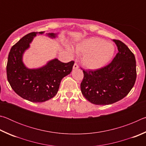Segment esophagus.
<instances>
[{"instance_id":"obj_1","label":"esophagus","mask_w":146,"mask_h":146,"mask_svg":"<svg viewBox=\"0 0 146 146\" xmlns=\"http://www.w3.org/2000/svg\"><path fill=\"white\" fill-rule=\"evenodd\" d=\"M78 64H76V63L74 64V65H73V69H74V70H76V69H78Z\"/></svg>"}]
</instances>
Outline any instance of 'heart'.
<instances>
[{"mask_svg": "<svg viewBox=\"0 0 146 146\" xmlns=\"http://www.w3.org/2000/svg\"><path fill=\"white\" fill-rule=\"evenodd\" d=\"M75 52L82 55L83 66L90 70H98L107 64L114 55L115 48L104 39L91 37L84 39L75 48Z\"/></svg>", "mask_w": 146, "mask_h": 146, "instance_id": "b5f03b06", "label": "heart"}]
</instances>
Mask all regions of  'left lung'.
Masks as SVG:
<instances>
[{
  "instance_id": "left-lung-1",
  "label": "left lung",
  "mask_w": 146,
  "mask_h": 146,
  "mask_svg": "<svg viewBox=\"0 0 146 146\" xmlns=\"http://www.w3.org/2000/svg\"><path fill=\"white\" fill-rule=\"evenodd\" d=\"M118 53L111 62L96 70H83L80 84L82 95L96 105H109L124 98L134 86L137 78L136 60L124 43L113 40Z\"/></svg>"
}]
</instances>
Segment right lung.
I'll list each match as a JSON object with an SVG mask.
<instances>
[{"label": "right lung", "mask_w": 146, "mask_h": 146, "mask_svg": "<svg viewBox=\"0 0 146 146\" xmlns=\"http://www.w3.org/2000/svg\"><path fill=\"white\" fill-rule=\"evenodd\" d=\"M44 33L32 32L20 39L11 48L6 66L7 78L11 88L20 97L33 102H43L55 97L62 79L71 72L75 63H64L55 58L41 68H26L23 61V54L35 36ZM47 35L51 38L56 36L53 33Z\"/></svg>", "instance_id": "obj_1"}]
</instances>
